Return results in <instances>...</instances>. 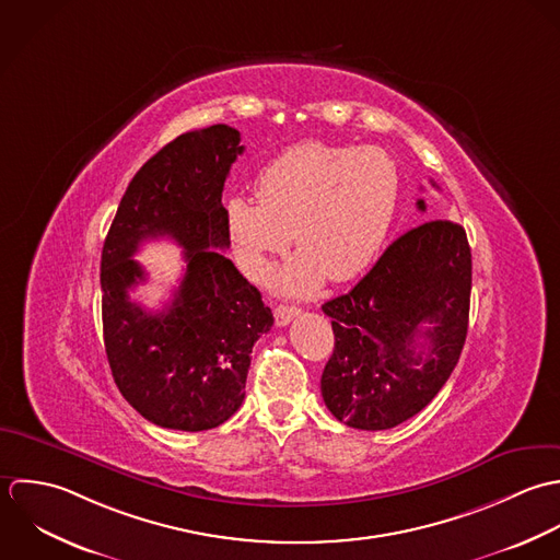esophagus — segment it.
<instances>
[{
    "instance_id": "1",
    "label": "esophagus",
    "mask_w": 560,
    "mask_h": 560,
    "mask_svg": "<svg viewBox=\"0 0 560 560\" xmlns=\"http://www.w3.org/2000/svg\"><path fill=\"white\" fill-rule=\"evenodd\" d=\"M299 314H301V310L294 307V305H279V307L275 310V320H277L279 327H285V325H290Z\"/></svg>"
}]
</instances>
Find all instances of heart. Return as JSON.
Masks as SVG:
<instances>
[{"label":"heart","instance_id":"1","mask_svg":"<svg viewBox=\"0 0 560 560\" xmlns=\"http://www.w3.org/2000/svg\"><path fill=\"white\" fill-rule=\"evenodd\" d=\"M400 173L378 147L301 142L255 177L257 201L233 197L224 217L242 268L261 279L290 242L299 255L277 285L310 294L327 277L350 281L378 255L394 221Z\"/></svg>","mask_w":560,"mask_h":560}]
</instances>
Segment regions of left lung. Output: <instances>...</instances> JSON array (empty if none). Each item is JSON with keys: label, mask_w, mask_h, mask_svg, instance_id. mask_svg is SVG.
<instances>
[{"label": "left lung", "mask_w": 560, "mask_h": 560, "mask_svg": "<svg viewBox=\"0 0 560 560\" xmlns=\"http://www.w3.org/2000/svg\"><path fill=\"white\" fill-rule=\"evenodd\" d=\"M418 210H427L422 199ZM469 292L471 250L460 224L427 221L396 237L348 294L323 305L336 334L320 378L327 409L361 431L420 413L460 357Z\"/></svg>", "instance_id": "obj_1"}]
</instances>
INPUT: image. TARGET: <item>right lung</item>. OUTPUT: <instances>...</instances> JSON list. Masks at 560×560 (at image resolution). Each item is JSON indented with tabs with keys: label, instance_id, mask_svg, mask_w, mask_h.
<instances>
[{
	"label": "right lung",
	"instance_id": "right-lung-1",
	"mask_svg": "<svg viewBox=\"0 0 560 560\" xmlns=\"http://www.w3.org/2000/svg\"><path fill=\"white\" fill-rule=\"evenodd\" d=\"M244 151L240 131L212 125L162 147L129 182L102 250L104 343L114 383L149 422L208 431L244 400L253 343L275 318L224 257L223 186ZM171 236L187 272L174 301L151 315L128 299L145 276L132 259L144 238Z\"/></svg>",
	"mask_w": 560,
	"mask_h": 560
}]
</instances>
